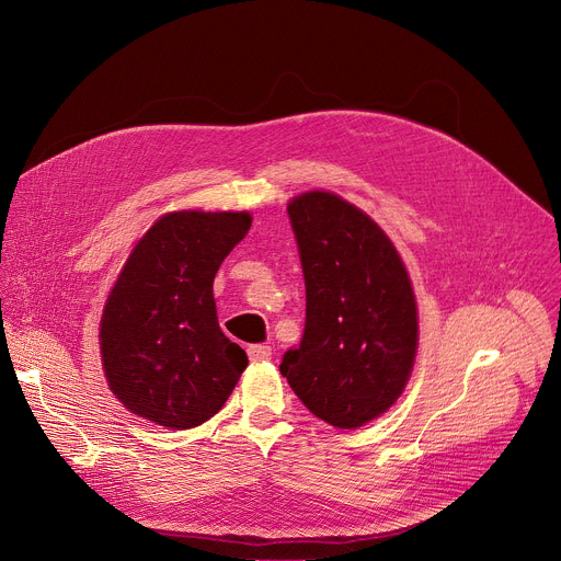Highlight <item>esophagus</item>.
<instances>
[{
	"label": "esophagus",
	"mask_w": 561,
	"mask_h": 561,
	"mask_svg": "<svg viewBox=\"0 0 561 561\" xmlns=\"http://www.w3.org/2000/svg\"><path fill=\"white\" fill-rule=\"evenodd\" d=\"M248 356L252 363H267L272 358V347L267 345H252L248 350Z\"/></svg>",
	"instance_id": "1"
}]
</instances>
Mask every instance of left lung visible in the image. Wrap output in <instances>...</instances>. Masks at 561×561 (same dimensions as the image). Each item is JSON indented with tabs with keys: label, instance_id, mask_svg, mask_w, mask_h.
<instances>
[{
	"label": "left lung",
	"instance_id": "1",
	"mask_svg": "<svg viewBox=\"0 0 561 561\" xmlns=\"http://www.w3.org/2000/svg\"><path fill=\"white\" fill-rule=\"evenodd\" d=\"M305 276V333L280 374L335 428H358L404 391L417 352V307L407 267L363 209L313 190L289 201Z\"/></svg>",
	"mask_w": 561,
	"mask_h": 561
}]
</instances>
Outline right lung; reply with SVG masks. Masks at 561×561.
<instances>
[{"label": "right lung", "mask_w": 561, "mask_h": 561, "mask_svg": "<svg viewBox=\"0 0 561 561\" xmlns=\"http://www.w3.org/2000/svg\"><path fill=\"white\" fill-rule=\"evenodd\" d=\"M250 226V211H170L133 248L99 329L107 387L128 411L183 431L230 398L248 354L220 331L211 285Z\"/></svg>", "instance_id": "obj_1"}]
</instances>
